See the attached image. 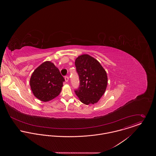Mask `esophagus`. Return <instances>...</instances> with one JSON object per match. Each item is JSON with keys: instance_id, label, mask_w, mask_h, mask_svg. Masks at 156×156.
I'll list each match as a JSON object with an SVG mask.
<instances>
[{"instance_id": "obj_1", "label": "esophagus", "mask_w": 156, "mask_h": 156, "mask_svg": "<svg viewBox=\"0 0 156 156\" xmlns=\"http://www.w3.org/2000/svg\"><path fill=\"white\" fill-rule=\"evenodd\" d=\"M68 80H69V77H68V76H66V77H65V80H66V82H68Z\"/></svg>"}]
</instances>
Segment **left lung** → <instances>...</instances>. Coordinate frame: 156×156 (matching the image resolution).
Instances as JSON below:
<instances>
[{
	"label": "left lung",
	"instance_id": "1",
	"mask_svg": "<svg viewBox=\"0 0 156 156\" xmlns=\"http://www.w3.org/2000/svg\"><path fill=\"white\" fill-rule=\"evenodd\" d=\"M79 77V87L74 90L82 103L87 105L98 101L108 85L106 71L99 62L88 55H82L75 61Z\"/></svg>",
	"mask_w": 156,
	"mask_h": 156
}]
</instances>
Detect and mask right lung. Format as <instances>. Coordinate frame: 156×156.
I'll use <instances>...</instances> for the list:
<instances>
[{
  "instance_id": "obj_1",
  "label": "right lung",
  "mask_w": 156,
  "mask_h": 156,
  "mask_svg": "<svg viewBox=\"0 0 156 156\" xmlns=\"http://www.w3.org/2000/svg\"><path fill=\"white\" fill-rule=\"evenodd\" d=\"M64 81L58 68L51 62L46 61L35 69L30 85L34 95L46 102L59 95Z\"/></svg>"
}]
</instances>
